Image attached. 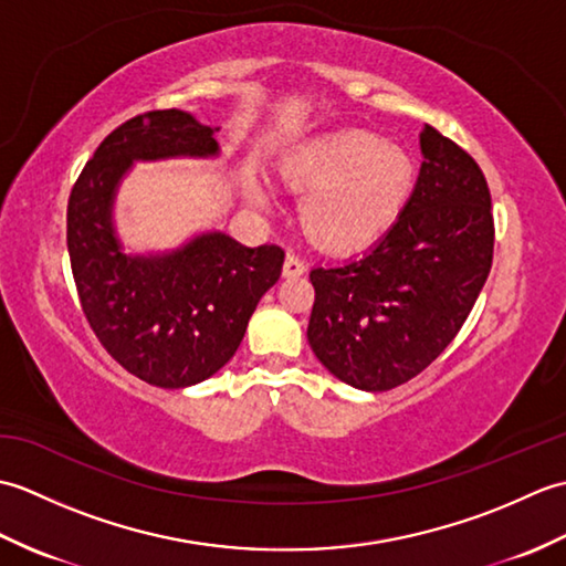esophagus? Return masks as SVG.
I'll return each mask as SVG.
<instances>
[{
  "label": "esophagus",
  "mask_w": 566,
  "mask_h": 566,
  "mask_svg": "<svg viewBox=\"0 0 566 566\" xmlns=\"http://www.w3.org/2000/svg\"><path fill=\"white\" fill-rule=\"evenodd\" d=\"M282 272H284V276H298V274L306 272V264H304L302 260H298L296 255H286V258H284Z\"/></svg>",
  "instance_id": "obj_1"
}]
</instances>
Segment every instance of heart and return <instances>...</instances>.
Masks as SVG:
<instances>
[{"label":"heart","instance_id":"b5f03b06","mask_svg":"<svg viewBox=\"0 0 566 566\" xmlns=\"http://www.w3.org/2000/svg\"><path fill=\"white\" fill-rule=\"evenodd\" d=\"M282 177L298 199V223L318 248L345 252L387 233L416 189L413 153L401 143L365 130H338L298 143L282 158ZM248 199L268 203L270 191L255 175Z\"/></svg>","mask_w":566,"mask_h":566}]
</instances>
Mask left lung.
Masks as SVG:
<instances>
[{
    "mask_svg": "<svg viewBox=\"0 0 566 566\" xmlns=\"http://www.w3.org/2000/svg\"><path fill=\"white\" fill-rule=\"evenodd\" d=\"M420 172L399 219L363 255L316 264L308 345L333 377L389 391L420 375L472 311L494 258L484 172L440 130H420Z\"/></svg>",
    "mask_w": 566,
    "mask_h": 566,
    "instance_id": "left-lung-1",
    "label": "left lung"
}]
</instances>
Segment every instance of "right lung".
Wrapping results in <instances>:
<instances>
[{
  "label": "right lung",
  "mask_w": 566,
  "mask_h": 566,
  "mask_svg": "<svg viewBox=\"0 0 566 566\" xmlns=\"http://www.w3.org/2000/svg\"><path fill=\"white\" fill-rule=\"evenodd\" d=\"M219 126L179 109L122 124L84 165L67 201V252L82 311L118 365L163 389L213 377L238 350L262 294L280 280V245L248 248L203 231L158 252H128L114 207L136 163L219 158Z\"/></svg>",
  "instance_id": "1"
}]
</instances>
